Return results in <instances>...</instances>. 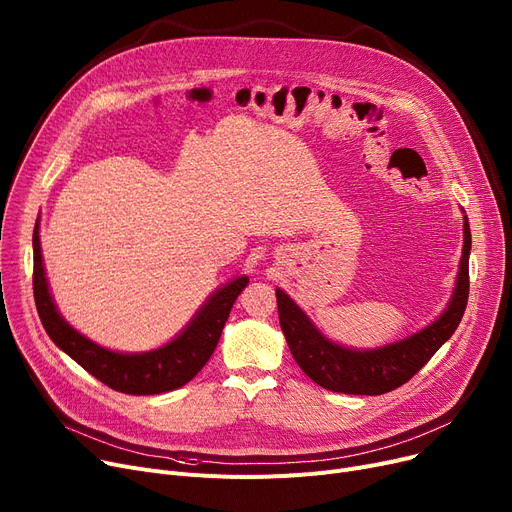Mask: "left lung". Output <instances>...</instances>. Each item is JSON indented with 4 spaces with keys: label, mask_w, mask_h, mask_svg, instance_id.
Wrapping results in <instances>:
<instances>
[{
    "label": "left lung",
    "mask_w": 512,
    "mask_h": 512,
    "mask_svg": "<svg viewBox=\"0 0 512 512\" xmlns=\"http://www.w3.org/2000/svg\"><path fill=\"white\" fill-rule=\"evenodd\" d=\"M463 257L454 292L444 313L421 332L369 351L346 348L321 334L307 313L284 290H276L280 328L299 367L321 388L342 394H386L405 382L429 361L459 328L469 299L471 230L465 215Z\"/></svg>",
    "instance_id": "obj_1"
}]
</instances>
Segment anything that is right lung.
Masks as SVG:
<instances>
[{
  "label": "right lung",
  "instance_id": "obj_1",
  "mask_svg": "<svg viewBox=\"0 0 512 512\" xmlns=\"http://www.w3.org/2000/svg\"><path fill=\"white\" fill-rule=\"evenodd\" d=\"M249 284L247 276L215 290L188 326L168 344L149 353H116L76 332L60 315L45 278L39 242V222L33 232V292L41 324L58 348L80 367L116 392L145 396L170 392L191 382L213 355L230 309Z\"/></svg>",
  "mask_w": 512,
  "mask_h": 512
}]
</instances>
